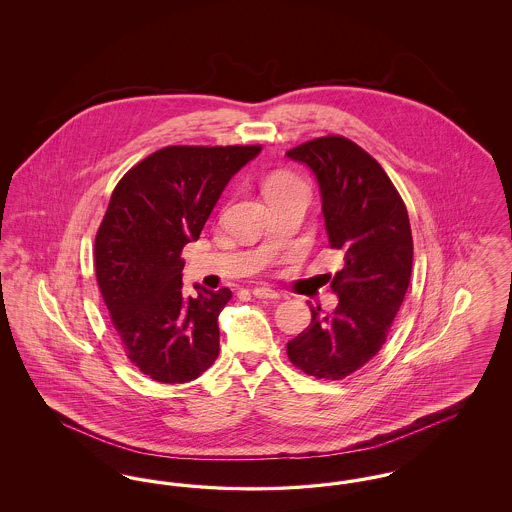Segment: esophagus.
Masks as SVG:
<instances>
[{
	"instance_id": "obj_1",
	"label": "esophagus",
	"mask_w": 512,
	"mask_h": 512,
	"mask_svg": "<svg viewBox=\"0 0 512 512\" xmlns=\"http://www.w3.org/2000/svg\"><path fill=\"white\" fill-rule=\"evenodd\" d=\"M251 293H253L255 297H259V299H278V297H280V293L274 292L272 288H265V286H261V288H253Z\"/></svg>"
}]
</instances>
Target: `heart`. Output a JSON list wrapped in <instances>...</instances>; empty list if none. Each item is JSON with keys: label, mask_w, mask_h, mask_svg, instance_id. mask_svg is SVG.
Listing matches in <instances>:
<instances>
[{"label": "heart", "mask_w": 512, "mask_h": 512, "mask_svg": "<svg viewBox=\"0 0 512 512\" xmlns=\"http://www.w3.org/2000/svg\"><path fill=\"white\" fill-rule=\"evenodd\" d=\"M293 184H301L297 178H293L292 174L288 172H276L272 176H268L265 182V192L268 190H276V188H286V186H293Z\"/></svg>", "instance_id": "1"}]
</instances>
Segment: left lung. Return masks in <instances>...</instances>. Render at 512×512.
<instances>
[{"label": "left lung", "mask_w": 512, "mask_h": 512, "mask_svg": "<svg viewBox=\"0 0 512 512\" xmlns=\"http://www.w3.org/2000/svg\"><path fill=\"white\" fill-rule=\"evenodd\" d=\"M286 155L317 176L330 247L345 253L332 278L338 307L332 315L311 307L313 320L288 341V357L309 376L341 380L382 349L405 299L413 268L409 215L380 163L343 136Z\"/></svg>", "instance_id": "obj_1"}]
</instances>
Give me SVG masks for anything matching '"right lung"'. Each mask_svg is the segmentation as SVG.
I'll list each match as a JSON object with an SVG mask.
<instances>
[{"label": "right lung", "mask_w": 512, "mask_h": 512, "mask_svg": "<svg viewBox=\"0 0 512 512\" xmlns=\"http://www.w3.org/2000/svg\"><path fill=\"white\" fill-rule=\"evenodd\" d=\"M261 146H169L113 190L96 236V276L126 357L163 384L192 382L219 357L232 292H182L180 257L199 238L230 178Z\"/></svg>", "instance_id": "obj_1"}]
</instances>
